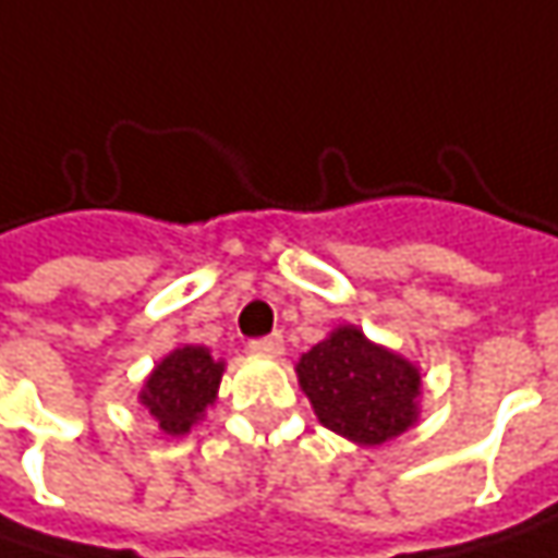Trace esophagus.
Here are the masks:
<instances>
[{
  "label": "esophagus",
  "mask_w": 558,
  "mask_h": 558,
  "mask_svg": "<svg viewBox=\"0 0 558 558\" xmlns=\"http://www.w3.org/2000/svg\"><path fill=\"white\" fill-rule=\"evenodd\" d=\"M251 352H254V355H263V359H279V355L286 352V339L279 337V333L251 339Z\"/></svg>",
  "instance_id": "obj_1"
}]
</instances>
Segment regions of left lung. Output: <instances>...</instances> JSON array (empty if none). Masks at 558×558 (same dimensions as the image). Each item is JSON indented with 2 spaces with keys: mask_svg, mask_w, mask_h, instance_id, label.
Here are the masks:
<instances>
[{
  "mask_svg": "<svg viewBox=\"0 0 558 558\" xmlns=\"http://www.w3.org/2000/svg\"><path fill=\"white\" fill-rule=\"evenodd\" d=\"M295 372L317 418L355 445H384L418 418V368L359 327H337L301 355Z\"/></svg>",
  "mask_w": 558,
  "mask_h": 558,
  "instance_id": "1",
  "label": "left lung"
}]
</instances>
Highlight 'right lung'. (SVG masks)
Wrapping results in <instances>:
<instances>
[{"mask_svg": "<svg viewBox=\"0 0 558 558\" xmlns=\"http://www.w3.org/2000/svg\"><path fill=\"white\" fill-rule=\"evenodd\" d=\"M221 372L225 362L213 359L206 345H180L145 378L140 403L165 435H186L216 403Z\"/></svg>", "mask_w": 558, "mask_h": 558, "instance_id": "right-lung-1", "label": "right lung"}]
</instances>
